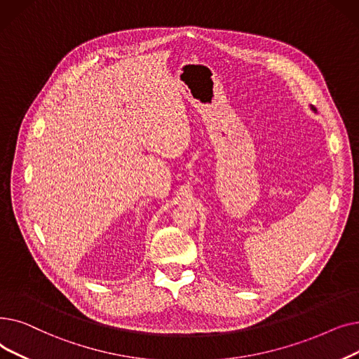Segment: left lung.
Returning a JSON list of instances; mask_svg holds the SVG:
<instances>
[{"label": "left lung", "mask_w": 359, "mask_h": 359, "mask_svg": "<svg viewBox=\"0 0 359 359\" xmlns=\"http://www.w3.org/2000/svg\"><path fill=\"white\" fill-rule=\"evenodd\" d=\"M311 109H313V111H314V112H316V109H314V108H313V107H311Z\"/></svg>", "instance_id": "8db88e82"}]
</instances>
